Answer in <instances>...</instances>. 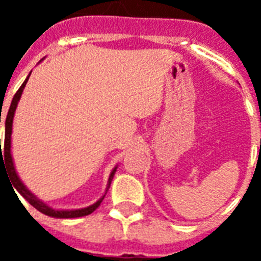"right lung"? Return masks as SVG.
Returning a JSON list of instances; mask_svg holds the SVG:
<instances>
[{
  "instance_id": "obj_1",
  "label": "right lung",
  "mask_w": 261,
  "mask_h": 261,
  "mask_svg": "<svg viewBox=\"0 0 261 261\" xmlns=\"http://www.w3.org/2000/svg\"><path fill=\"white\" fill-rule=\"evenodd\" d=\"M30 74H31V73H30ZM30 74L27 75L26 81L23 82L22 86L18 89V91L15 93V95H14L13 100H11L10 108H9V112H8V115H6V120H5L4 151H2V149H1V138H0V151H1L0 163H1V159H4L5 163H6V168H8L9 171H10V175H9V176L11 177V184H13L14 190H17L18 192L20 193V196H22V197H24V199H26L27 201H29L32 206H34V208L38 209L39 212H41V213L45 214V216L55 217V218H77V217H84V216H87V214H91L96 208H98L99 205H100V202L103 201V199H105L106 193H107L108 188H110L111 181H112V179H114V175H115V172H116L117 167H115L114 170H112L110 177H108L107 190H106L105 195H103L102 197H100V199L95 202V204L90 205V206H87V208H84V209H75V211H57V209H53V208H50V206H48L45 202H43L41 200H39L38 197L34 195V193H31V191L27 190L26 186L22 183V180L19 179L18 174L15 172V167H14L13 158H11V151H10V149H11V130H13V119H14V114H15V110H17L18 102H19V99H20V95H22V93H23V89H24V86H26V84H27V81H29ZM0 123H1V120H0ZM2 152L4 153V157L2 156Z\"/></svg>"
}]
</instances>
